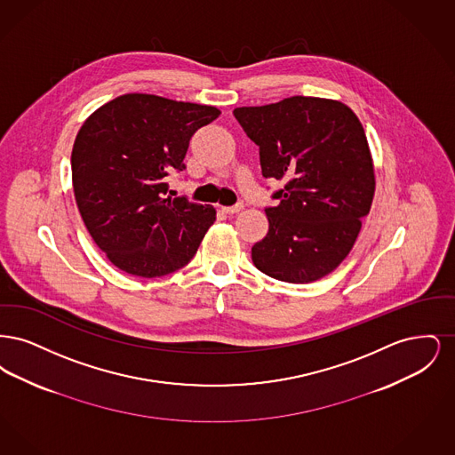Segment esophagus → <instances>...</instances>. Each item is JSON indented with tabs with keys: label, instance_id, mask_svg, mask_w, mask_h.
I'll list each match as a JSON object with an SVG mask.
<instances>
[{
	"label": "esophagus",
	"instance_id": "1",
	"mask_svg": "<svg viewBox=\"0 0 455 455\" xmlns=\"http://www.w3.org/2000/svg\"><path fill=\"white\" fill-rule=\"evenodd\" d=\"M242 208H243V204H242V203H237V204H234V206H227V208H223V212H225L227 215H235V213H238Z\"/></svg>",
	"mask_w": 455,
	"mask_h": 455
}]
</instances>
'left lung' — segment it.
<instances>
[{"instance_id":"8db88e82","label":"left lung","mask_w":455,"mask_h":455,"mask_svg":"<svg viewBox=\"0 0 455 455\" xmlns=\"http://www.w3.org/2000/svg\"><path fill=\"white\" fill-rule=\"evenodd\" d=\"M234 116L259 147L262 175L284 184L264 208L269 230L252 247L254 266L280 282L321 280L349 254L375 193L360 119L341 102L302 95Z\"/></svg>"}]
</instances>
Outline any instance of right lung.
<instances>
[{"instance_id": "1", "label": "right lung", "mask_w": 455, "mask_h": 455, "mask_svg": "<svg viewBox=\"0 0 455 455\" xmlns=\"http://www.w3.org/2000/svg\"><path fill=\"white\" fill-rule=\"evenodd\" d=\"M212 106L126 93L97 108L71 153L75 199L88 234L121 271L156 278L184 267L217 210L167 196V175L186 169L196 131Z\"/></svg>"}]
</instances>
